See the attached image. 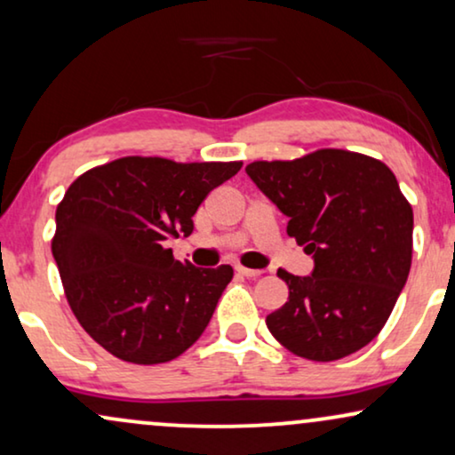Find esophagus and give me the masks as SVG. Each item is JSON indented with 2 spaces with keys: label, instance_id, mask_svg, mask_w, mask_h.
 <instances>
[{
  "label": "esophagus",
  "instance_id": "esophagus-1",
  "mask_svg": "<svg viewBox=\"0 0 455 455\" xmlns=\"http://www.w3.org/2000/svg\"><path fill=\"white\" fill-rule=\"evenodd\" d=\"M235 270H237L239 275H243V277H247V279H256V277H260V275H262V270L241 267V264H237V267H235Z\"/></svg>",
  "mask_w": 455,
  "mask_h": 455
}]
</instances>
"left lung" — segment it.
Wrapping results in <instances>:
<instances>
[{
    "instance_id": "left-lung-1",
    "label": "left lung",
    "mask_w": 455,
    "mask_h": 455,
    "mask_svg": "<svg viewBox=\"0 0 455 455\" xmlns=\"http://www.w3.org/2000/svg\"><path fill=\"white\" fill-rule=\"evenodd\" d=\"M245 172L315 260L308 277L279 268L290 298L267 317L270 333L310 361L363 348L387 323L411 267L413 212L393 172L342 148L254 161Z\"/></svg>"
}]
</instances>
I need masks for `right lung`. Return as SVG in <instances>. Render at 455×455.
<instances>
[{"label":"right lung","mask_w":455,"mask_h":455,"mask_svg":"<svg viewBox=\"0 0 455 455\" xmlns=\"http://www.w3.org/2000/svg\"><path fill=\"white\" fill-rule=\"evenodd\" d=\"M239 170L241 161L122 157L68 187L52 254L73 315L117 359L165 363L208 327L233 268L180 262L164 241L191 235L201 201Z\"/></svg>","instance_id":"add662e5"}]
</instances>
